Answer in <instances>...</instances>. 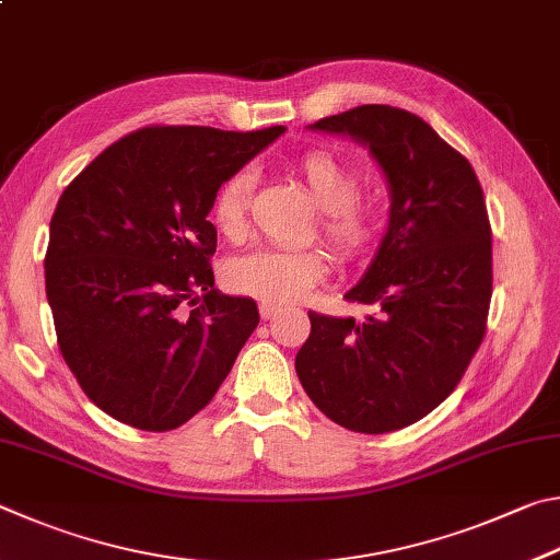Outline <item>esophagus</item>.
Instances as JSON below:
<instances>
[{
	"instance_id": "obj_1",
	"label": "esophagus",
	"mask_w": 560,
	"mask_h": 560,
	"mask_svg": "<svg viewBox=\"0 0 560 560\" xmlns=\"http://www.w3.org/2000/svg\"><path fill=\"white\" fill-rule=\"evenodd\" d=\"M280 307L272 305V302H260V317L262 319H272L275 315H278Z\"/></svg>"
}]
</instances>
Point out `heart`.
<instances>
[{
	"label": "heart",
	"mask_w": 560,
	"mask_h": 560,
	"mask_svg": "<svg viewBox=\"0 0 560 560\" xmlns=\"http://www.w3.org/2000/svg\"><path fill=\"white\" fill-rule=\"evenodd\" d=\"M292 174L305 184L319 206L322 235L341 262L364 260L381 238L378 206L361 196L357 166L327 150H305L290 162ZM253 176L233 172L225 176L211 201V221L223 238L238 241L248 225ZM329 258L322 248L278 250L260 248L225 265V282L241 295L258 298L272 305H290L307 295L327 278Z\"/></svg>",
	"instance_id": "obj_1"
}]
</instances>
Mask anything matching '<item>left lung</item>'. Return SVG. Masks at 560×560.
Returning <instances> with one entry per match:
<instances>
[{
	"label": "left lung",
	"mask_w": 560,
	"mask_h": 560,
	"mask_svg": "<svg viewBox=\"0 0 560 560\" xmlns=\"http://www.w3.org/2000/svg\"><path fill=\"white\" fill-rule=\"evenodd\" d=\"M312 127L366 142L394 201L376 260L345 295L371 315L310 312L295 369L335 423L390 433L443 404L485 339L494 278L485 194L467 156L400 107L359 105Z\"/></svg>",
	"instance_id": "8db88e82"
}]
</instances>
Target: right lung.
Wrapping results in <instances>:
<instances>
[{
    "mask_svg": "<svg viewBox=\"0 0 560 560\" xmlns=\"http://www.w3.org/2000/svg\"><path fill=\"white\" fill-rule=\"evenodd\" d=\"M282 132L150 125L63 189L46 298L68 369L107 416L164 433L209 406L229 376L260 315L253 300L213 288L206 215L225 176Z\"/></svg>",
    "mask_w": 560,
    "mask_h": 560,
    "instance_id": "obj_1",
    "label": "right lung"
}]
</instances>
